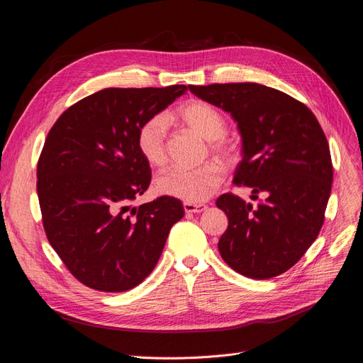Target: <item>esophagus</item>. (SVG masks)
Segmentation results:
<instances>
[{"label":"esophagus","instance_id":"esophagus-1","mask_svg":"<svg viewBox=\"0 0 363 363\" xmlns=\"http://www.w3.org/2000/svg\"><path fill=\"white\" fill-rule=\"evenodd\" d=\"M183 208L186 211V214H199V212L205 211L206 209V205L203 203H189V202H184L183 203Z\"/></svg>","mask_w":363,"mask_h":363}]
</instances>
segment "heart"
Wrapping results in <instances>:
<instances>
[{
  "instance_id": "obj_1",
  "label": "heart",
  "mask_w": 363,
  "mask_h": 363,
  "mask_svg": "<svg viewBox=\"0 0 363 363\" xmlns=\"http://www.w3.org/2000/svg\"><path fill=\"white\" fill-rule=\"evenodd\" d=\"M176 118L187 129L209 142L211 151L228 158L231 149L224 140L227 123L223 114L203 101H190L180 106ZM168 123L164 116H152L142 123L136 146L147 164L162 167L167 162ZM224 179V168L218 162H206L196 168H173L157 179V190L189 203H199L212 196Z\"/></svg>"
}]
</instances>
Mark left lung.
Returning <instances> with one entry per match:
<instances>
[{"label": "left lung", "instance_id": "8db88e82", "mask_svg": "<svg viewBox=\"0 0 363 363\" xmlns=\"http://www.w3.org/2000/svg\"><path fill=\"white\" fill-rule=\"evenodd\" d=\"M230 113L242 136L234 184L252 187V201L225 194L217 206L228 227L218 242L225 264L255 280L280 275L299 261L324 224L333 164L327 138L308 106L259 83L189 86Z\"/></svg>", "mask_w": 363, "mask_h": 363}]
</instances>
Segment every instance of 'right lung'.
<instances>
[{
  "instance_id": "obj_1",
  "label": "right lung",
  "mask_w": 363,
  "mask_h": 363,
  "mask_svg": "<svg viewBox=\"0 0 363 363\" xmlns=\"http://www.w3.org/2000/svg\"><path fill=\"white\" fill-rule=\"evenodd\" d=\"M187 88H108L64 111L38 161V198L48 242L76 279L125 291L155 268L168 233L183 218L179 199L132 202L151 183L136 146L139 127Z\"/></svg>"
}]
</instances>
